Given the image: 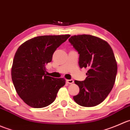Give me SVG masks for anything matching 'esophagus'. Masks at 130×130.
<instances>
[{"mask_svg":"<svg viewBox=\"0 0 130 130\" xmlns=\"http://www.w3.org/2000/svg\"><path fill=\"white\" fill-rule=\"evenodd\" d=\"M66 82L68 83H69V84H73L74 83V80L73 79H67Z\"/></svg>","mask_w":130,"mask_h":130,"instance_id":"esophagus-1","label":"esophagus"}]
</instances>
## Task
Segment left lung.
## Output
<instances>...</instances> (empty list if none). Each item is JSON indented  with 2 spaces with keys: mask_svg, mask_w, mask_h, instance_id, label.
<instances>
[{
  "mask_svg": "<svg viewBox=\"0 0 130 130\" xmlns=\"http://www.w3.org/2000/svg\"><path fill=\"white\" fill-rule=\"evenodd\" d=\"M69 42L79 54V68L88 69L84 81H74L79 92L73 99L83 107L97 106L115 83L118 66L112 49L106 41L90 35L72 36Z\"/></svg>",
  "mask_w": 130,
  "mask_h": 130,
  "instance_id": "left-lung-1",
  "label": "left lung"
}]
</instances>
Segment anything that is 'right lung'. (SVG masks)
<instances>
[{
  "label": "right lung",
  "instance_id": "obj_1",
  "mask_svg": "<svg viewBox=\"0 0 130 130\" xmlns=\"http://www.w3.org/2000/svg\"><path fill=\"white\" fill-rule=\"evenodd\" d=\"M70 35H44L26 41L18 48L11 68V77L16 92L29 106L47 107L55 101L59 90L66 83L64 78L45 74V66Z\"/></svg>",
  "mask_w": 130,
  "mask_h": 130
}]
</instances>
